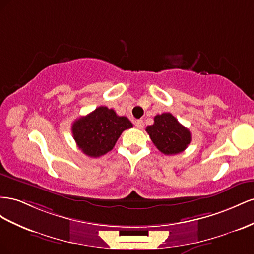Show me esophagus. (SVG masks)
Masks as SVG:
<instances>
[{"mask_svg":"<svg viewBox=\"0 0 254 254\" xmlns=\"http://www.w3.org/2000/svg\"><path fill=\"white\" fill-rule=\"evenodd\" d=\"M134 123H135V127L137 128H142L144 127V123L142 120H136Z\"/></svg>","mask_w":254,"mask_h":254,"instance_id":"esophagus-1","label":"esophagus"}]
</instances>
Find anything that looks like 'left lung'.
<instances>
[{
    "label": "left lung",
    "mask_w": 254,
    "mask_h": 254,
    "mask_svg": "<svg viewBox=\"0 0 254 254\" xmlns=\"http://www.w3.org/2000/svg\"><path fill=\"white\" fill-rule=\"evenodd\" d=\"M146 131L155 147L166 155L183 152L191 141V133L183 127L170 113L156 115L154 123Z\"/></svg>",
    "instance_id": "1"
}]
</instances>
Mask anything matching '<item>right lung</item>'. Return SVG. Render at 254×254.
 Segmentation results:
<instances>
[{"label": "right lung", "mask_w": 254, "mask_h": 254, "mask_svg": "<svg viewBox=\"0 0 254 254\" xmlns=\"http://www.w3.org/2000/svg\"><path fill=\"white\" fill-rule=\"evenodd\" d=\"M132 127L127 117H120L114 110L100 106L76 119L71 129L78 149L87 156L99 157L110 152L121 133Z\"/></svg>", "instance_id": "1"}]
</instances>
